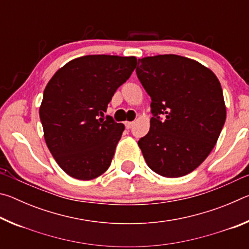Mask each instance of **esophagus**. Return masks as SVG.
I'll return each instance as SVG.
<instances>
[{
  "label": "esophagus",
  "instance_id": "esophagus-1",
  "mask_svg": "<svg viewBox=\"0 0 249 249\" xmlns=\"http://www.w3.org/2000/svg\"><path fill=\"white\" fill-rule=\"evenodd\" d=\"M133 124H134V122H125L126 128H130L133 126Z\"/></svg>",
  "mask_w": 249,
  "mask_h": 249
}]
</instances>
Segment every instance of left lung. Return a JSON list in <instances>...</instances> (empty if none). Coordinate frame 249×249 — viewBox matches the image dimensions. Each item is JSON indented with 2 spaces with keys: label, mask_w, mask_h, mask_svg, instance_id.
Segmentation results:
<instances>
[{
  "label": "left lung",
  "mask_w": 249,
  "mask_h": 249,
  "mask_svg": "<svg viewBox=\"0 0 249 249\" xmlns=\"http://www.w3.org/2000/svg\"><path fill=\"white\" fill-rule=\"evenodd\" d=\"M136 73L151 98L149 132L138 141L147 165L167 178L190 174L212 151L225 123L220 81L200 62L178 54L138 59Z\"/></svg>",
  "instance_id": "obj_1"
}]
</instances>
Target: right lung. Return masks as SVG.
I'll return each mask as SVG.
<instances>
[{
	"label": "right lung",
	"instance_id": "right-lung-1",
	"mask_svg": "<svg viewBox=\"0 0 249 249\" xmlns=\"http://www.w3.org/2000/svg\"><path fill=\"white\" fill-rule=\"evenodd\" d=\"M136 65L135 57L89 54L69 61L49 80L39 117L48 149L67 175L91 180L108 169L125 126L103 119L104 112Z\"/></svg>",
	"mask_w": 249,
	"mask_h": 249
}]
</instances>
